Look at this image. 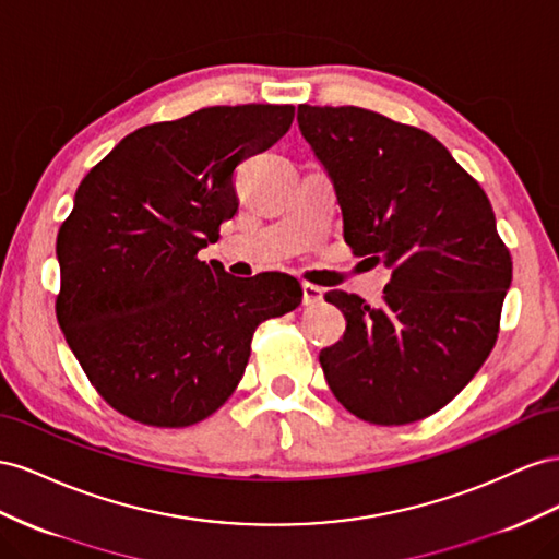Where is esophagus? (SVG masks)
<instances>
[{
    "label": "esophagus",
    "mask_w": 559,
    "mask_h": 559,
    "mask_svg": "<svg viewBox=\"0 0 559 559\" xmlns=\"http://www.w3.org/2000/svg\"><path fill=\"white\" fill-rule=\"evenodd\" d=\"M301 301H305V307H316L323 301V288H318V285L305 283L301 285Z\"/></svg>",
    "instance_id": "obj_1"
}]
</instances>
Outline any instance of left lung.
<instances>
[{
	"instance_id": "8db88e82",
	"label": "left lung",
	"mask_w": 559,
	"mask_h": 559,
	"mask_svg": "<svg viewBox=\"0 0 559 559\" xmlns=\"http://www.w3.org/2000/svg\"><path fill=\"white\" fill-rule=\"evenodd\" d=\"M330 175L344 241L393 274L381 307L332 290L344 337L321 350L334 397L358 419L401 426L464 389L497 344L513 262L483 187L440 142L362 107H297Z\"/></svg>"
}]
</instances>
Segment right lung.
<instances>
[{
	"label": "right lung",
	"instance_id": "right-lung-1",
	"mask_svg": "<svg viewBox=\"0 0 559 559\" xmlns=\"http://www.w3.org/2000/svg\"><path fill=\"white\" fill-rule=\"evenodd\" d=\"M293 105L203 107L126 135L58 231L62 334L107 405L185 428L241 381L258 325L299 307V281L234 278L199 250L236 215L234 170L288 133Z\"/></svg>",
	"mask_w": 559,
	"mask_h": 559
}]
</instances>
